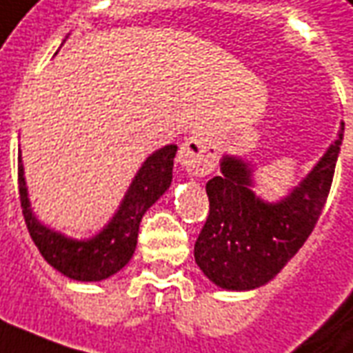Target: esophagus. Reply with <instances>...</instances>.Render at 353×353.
Segmentation results:
<instances>
[{"label": "esophagus", "instance_id": "1", "mask_svg": "<svg viewBox=\"0 0 353 353\" xmlns=\"http://www.w3.org/2000/svg\"><path fill=\"white\" fill-rule=\"evenodd\" d=\"M179 163L182 165L184 171L196 176H205L209 172L214 171L216 167V156L209 146V142L205 141L199 134H192L181 144L179 150Z\"/></svg>", "mask_w": 353, "mask_h": 353}]
</instances>
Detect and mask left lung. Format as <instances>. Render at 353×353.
<instances>
[{
    "instance_id": "1",
    "label": "left lung",
    "mask_w": 353,
    "mask_h": 353,
    "mask_svg": "<svg viewBox=\"0 0 353 353\" xmlns=\"http://www.w3.org/2000/svg\"><path fill=\"white\" fill-rule=\"evenodd\" d=\"M342 132L308 176L277 203L252 194V167L224 156L221 176L207 182L209 216L197 236L194 256L212 283L249 291L279 274L308 239L332 184Z\"/></svg>"
}]
</instances>
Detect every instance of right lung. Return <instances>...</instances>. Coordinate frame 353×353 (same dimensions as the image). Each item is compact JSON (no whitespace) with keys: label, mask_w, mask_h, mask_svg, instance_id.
Instances as JSON below:
<instances>
[{"label":"right lung","mask_w":353,"mask_h":353,"mask_svg":"<svg viewBox=\"0 0 353 353\" xmlns=\"http://www.w3.org/2000/svg\"><path fill=\"white\" fill-rule=\"evenodd\" d=\"M174 154L176 146L169 144L154 152L142 163L114 219L91 239H72L37 221L30 207L22 157L19 156L22 214L41 256L52 268L76 281H101L119 272L131 261L137 249L139 226L144 212L171 186Z\"/></svg>","instance_id":"obj_1"}]
</instances>
